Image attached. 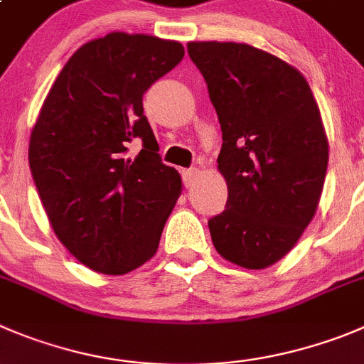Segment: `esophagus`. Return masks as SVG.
<instances>
[{
	"label": "esophagus",
	"mask_w": 364,
	"mask_h": 364,
	"mask_svg": "<svg viewBox=\"0 0 364 364\" xmlns=\"http://www.w3.org/2000/svg\"><path fill=\"white\" fill-rule=\"evenodd\" d=\"M198 176H199L198 168H186V171H183V181H185V186H188L190 188V186L196 185Z\"/></svg>",
	"instance_id": "1"
}]
</instances>
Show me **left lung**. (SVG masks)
<instances>
[{
    "instance_id": "left-lung-1",
    "label": "left lung",
    "mask_w": 364,
    "mask_h": 364,
    "mask_svg": "<svg viewBox=\"0 0 364 364\" xmlns=\"http://www.w3.org/2000/svg\"><path fill=\"white\" fill-rule=\"evenodd\" d=\"M190 59L208 84L223 131L217 168L228 185L208 220L223 259L264 269L284 259L314 217L328 140L304 75L244 43L192 41Z\"/></svg>"
}]
</instances>
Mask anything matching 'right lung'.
<instances>
[{
  "mask_svg": "<svg viewBox=\"0 0 364 364\" xmlns=\"http://www.w3.org/2000/svg\"><path fill=\"white\" fill-rule=\"evenodd\" d=\"M178 41L111 32L82 44L39 111L28 163L57 239L80 264L125 274L156 255L181 196V176L161 163L144 93L178 66ZM142 141L132 158L128 147Z\"/></svg>",
  "mask_w": 364,
  "mask_h": 364,
  "instance_id": "add662e5",
  "label": "right lung"
}]
</instances>
